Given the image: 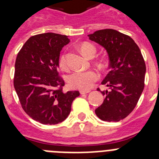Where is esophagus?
<instances>
[{
    "label": "esophagus",
    "mask_w": 159,
    "mask_h": 159,
    "mask_svg": "<svg viewBox=\"0 0 159 159\" xmlns=\"http://www.w3.org/2000/svg\"><path fill=\"white\" fill-rule=\"evenodd\" d=\"M90 92H91V91H89V90H88V91H84V90H80V92L81 95H84V94H88V93H89Z\"/></svg>",
    "instance_id": "1"
}]
</instances>
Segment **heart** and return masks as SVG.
<instances>
[{"label": "heart", "mask_w": 159, "mask_h": 159, "mask_svg": "<svg viewBox=\"0 0 159 159\" xmlns=\"http://www.w3.org/2000/svg\"><path fill=\"white\" fill-rule=\"evenodd\" d=\"M80 50L85 57L90 58L92 55L95 56V48L92 44L89 43H84L81 44ZM60 66L62 69H67L65 55H62L60 58ZM99 79V73L97 71L91 70L87 71H75L68 76L67 82L70 87L76 89L87 90L90 89L93 86L94 83Z\"/></svg>", "instance_id": "1"}]
</instances>
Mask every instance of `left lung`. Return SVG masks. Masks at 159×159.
Returning <instances> with one entry per match:
<instances>
[{
	"label": "left lung",
	"instance_id": "8db88e82",
	"mask_svg": "<svg viewBox=\"0 0 159 159\" xmlns=\"http://www.w3.org/2000/svg\"><path fill=\"white\" fill-rule=\"evenodd\" d=\"M89 39L104 48L109 58L108 73L101 84L109 91L98 88L104 95L95 111L107 122H118L134 110L144 89L146 64L139 48L127 35L114 29H102L88 35Z\"/></svg>",
	"mask_w": 159,
	"mask_h": 159
}]
</instances>
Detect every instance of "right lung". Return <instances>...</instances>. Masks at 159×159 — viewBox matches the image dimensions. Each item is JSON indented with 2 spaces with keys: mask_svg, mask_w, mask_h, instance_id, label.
<instances>
[{
  "mask_svg": "<svg viewBox=\"0 0 159 159\" xmlns=\"http://www.w3.org/2000/svg\"><path fill=\"white\" fill-rule=\"evenodd\" d=\"M67 36L53 32L31 36L18 52L15 63L14 88L22 108L42 124H57L67 119L78 91L64 93V81L57 69Z\"/></svg>",
  "mask_w": 159,
  "mask_h": 159,
  "instance_id": "1",
  "label": "right lung"
}]
</instances>
